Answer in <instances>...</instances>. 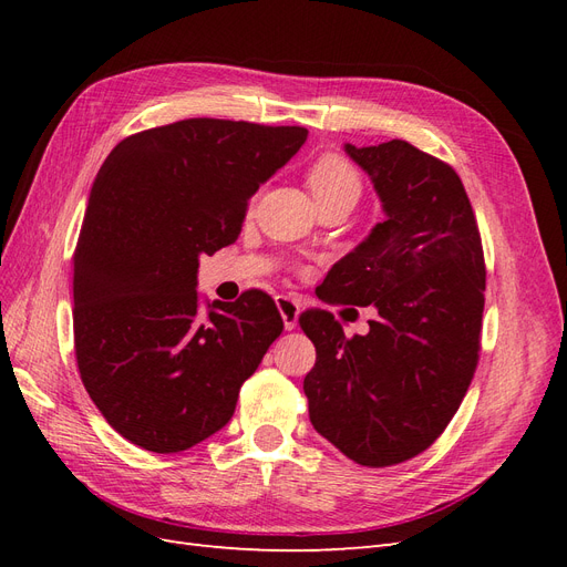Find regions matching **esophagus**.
I'll return each mask as SVG.
<instances>
[{
	"mask_svg": "<svg viewBox=\"0 0 567 567\" xmlns=\"http://www.w3.org/2000/svg\"><path fill=\"white\" fill-rule=\"evenodd\" d=\"M277 307H279V315L284 319V329L293 331L298 326V317H300V302L290 296H279Z\"/></svg>",
	"mask_w": 567,
	"mask_h": 567,
	"instance_id": "34e87169",
	"label": "esophagus"
}]
</instances>
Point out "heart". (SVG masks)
Wrapping results in <instances>:
<instances>
[{
    "label": "heart",
    "mask_w": 567,
    "mask_h": 567,
    "mask_svg": "<svg viewBox=\"0 0 567 567\" xmlns=\"http://www.w3.org/2000/svg\"><path fill=\"white\" fill-rule=\"evenodd\" d=\"M307 184H310L317 203L333 200V198H359L362 192V179H359L357 167L338 156V153H323L319 156L310 173H307Z\"/></svg>",
    "instance_id": "b5f03b06"
}]
</instances>
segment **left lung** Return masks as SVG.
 <instances>
[{
	"mask_svg": "<svg viewBox=\"0 0 567 567\" xmlns=\"http://www.w3.org/2000/svg\"><path fill=\"white\" fill-rule=\"evenodd\" d=\"M371 177L385 219L333 265L323 298L375 307L367 336L333 315L300 329L317 364L305 375L315 431L369 468L402 463L442 435L477 367L485 257L454 169L409 142L342 146Z\"/></svg>",
	"mask_w": 567,
	"mask_h": 567,
	"instance_id": "left-lung-1",
	"label": "left lung"
}]
</instances>
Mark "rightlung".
I'll use <instances>...</instances> for the list:
<instances>
[{"mask_svg": "<svg viewBox=\"0 0 567 567\" xmlns=\"http://www.w3.org/2000/svg\"><path fill=\"white\" fill-rule=\"evenodd\" d=\"M305 140V127L192 117L127 136L101 165L73 255L75 357L136 447L175 454L225 427L281 336L262 290L200 310L198 257L236 241L250 196Z\"/></svg>", "mask_w": 567, "mask_h": 567, "instance_id": "right-lung-1", "label": "right lung"}]
</instances>
